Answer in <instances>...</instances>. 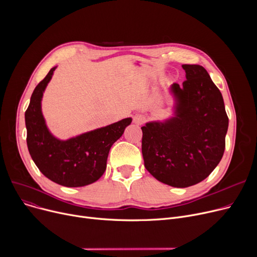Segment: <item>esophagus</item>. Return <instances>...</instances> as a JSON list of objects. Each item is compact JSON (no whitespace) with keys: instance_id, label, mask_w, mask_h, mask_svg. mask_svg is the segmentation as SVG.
I'll return each instance as SVG.
<instances>
[{"instance_id":"obj_1","label":"esophagus","mask_w":257,"mask_h":257,"mask_svg":"<svg viewBox=\"0 0 257 257\" xmlns=\"http://www.w3.org/2000/svg\"><path fill=\"white\" fill-rule=\"evenodd\" d=\"M144 121H145V116L144 115L138 114V115L134 116V123H136V124L141 125V124L144 123Z\"/></svg>"}]
</instances>
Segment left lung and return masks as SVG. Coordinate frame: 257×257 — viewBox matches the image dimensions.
Returning a JSON list of instances; mask_svg holds the SVG:
<instances>
[{"mask_svg":"<svg viewBox=\"0 0 257 257\" xmlns=\"http://www.w3.org/2000/svg\"><path fill=\"white\" fill-rule=\"evenodd\" d=\"M182 87L172 85L178 100L177 116L142 127L145 168L158 181L187 187L209 176L225 151L228 116L220 89L207 71L183 64Z\"/></svg>","mask_w":257,"mask_h":257,"instance_id":"left-lung-1","label":"left lung"}]
</instances>
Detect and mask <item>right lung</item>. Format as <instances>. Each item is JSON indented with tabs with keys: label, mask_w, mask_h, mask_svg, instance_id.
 <instances>
[{
	"label": "right lung",
	"mask_w": 257,
	"mask_h": 257,
	"mask_svg": "<svg viewBox=\"0 0 257 257\" xmlns=\"http://www.w3.org/2000/svg\"><path fill=\"white\" fill-rule=\"evenodd\" d=\"M55 69H51L37 84L25 112L27 146L34 164L47 178L67 187L84 186L104 174L111 146L123 136L132 119L127 117L67 141L55 139L46 126L40 107Z\"/></svg>",
	"instance_id": "obj_1"
}]
</instances>
